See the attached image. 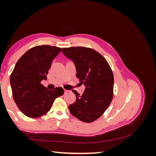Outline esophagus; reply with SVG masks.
I'll use <instances>...</instances> for the list:
<instances>
[{
	"mask_svg": "<svg viewBox=\"0 0 156 156\" xmlns=\"http://www.w3.org/2000/svg\"><path fill=\"white\" fill-rule=\"evenodd\" d=\"M64 94H66V93L68 92L69 90H64Z\"/></svg>",
	"mask_w": 156,
	"mask_h": 156,
	"instance_id": "1",
	"label": "esophagus"
}]
</instances>
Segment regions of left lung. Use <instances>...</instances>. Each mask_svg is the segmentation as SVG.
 <instances>
[{
    "mask_svg": "<svg viewBox=\"0 0 156 156\" xmlns=\"http://www.w3.org/2000/svg\"><path fill=\"white\" fill-rule=\"evenodd\" d=\"M62 52L73 62L76 77L85 87L82 95L72 90L76 100L69 105V110L79 120L92 122L103 115L112 101L114 84L112 70L104 57L92 49L72 47L62 48Z\"/></svg>",
    "mask_w": 156,
    "mask_h": 156,
    "instance_id": "obj_1",
    "label": "left lung"
}]
</instances>
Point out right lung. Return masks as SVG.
Returning <instances> with one entry per match:
<instances>
[{"mask_svg": "<svg viewBox=\"0 0 156 156\" xmlns=\"http://www.w3.org/2000/svg\"><path fill=\"white\" fill-rule=\"evenodd\" d=\"M61 49L50 45L32 48L17 62L10 75L13 100L27 116L37 118L48 112L56 98L63 95L61 87L49 90L41 84L53 59Z\"/></svg>", "mask_w": 156, "mask_h": 156, "instance_id": "obj_1", "label": "right lung"}]
</instances>
